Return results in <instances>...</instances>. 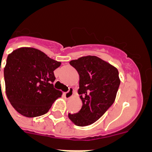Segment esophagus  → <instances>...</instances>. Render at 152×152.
Returning <instances> with one entry per match:
<instances>
[{"mask_svg": "<svg viewBox=\"0 0 152 152\" xmlns=\"http://www.w3.org/2000/svg\"><path fill=\"white\" fill-rule=\"evenodd\" d=\"M73 94H74L73 89H72V88H69V90H68L67 92L64 93V97L66 98V99H68V98H70L71 96H72Z\"/></svg>", "mask_w": 152, "mask_h": 152, "instance_id": "esophagus-1", "label": "esophagus"}]
</instances>
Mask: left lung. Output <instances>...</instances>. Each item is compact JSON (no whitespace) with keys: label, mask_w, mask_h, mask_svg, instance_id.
<instances>
[{"label":"left lung","mask_w":152,"mask_h":152,"mask_svg":"<svg viewBox=\"0 0 152 152\" xmlns=\"http://www.w3.org/2000/svg\"><path fill=\"white\" fill-rule=\"evenodd\" d=\"M79 74L78 94L82 107L77 113H68L78 126L93 124L115 101L120 80L117 68L96 56H84L70 61Z\"/></svg>","instance_id":"left-lung-1"}]
</instances>
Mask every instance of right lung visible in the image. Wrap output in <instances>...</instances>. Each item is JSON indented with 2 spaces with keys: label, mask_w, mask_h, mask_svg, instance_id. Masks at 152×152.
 Wrapping results in <instances>:
<instances>
[{
  "label": "right lung",
  "mask_w": 152,
  "mask_h": 152,
  "mask_svg": "<svg viewBox=\"0 0 152 152\" xmlns=\"http://www.w3.org/2000/svg\"><path fill=\"white\" fill-rule=\"evenodd\" d=\"M60 65L34 48H20L7 56L4 70L6 94L19 113L36 117L49 110L61 95L53 85L54 71Z\"/></svg>",
  "instance_id": "obj_1"
}]
</instances>
